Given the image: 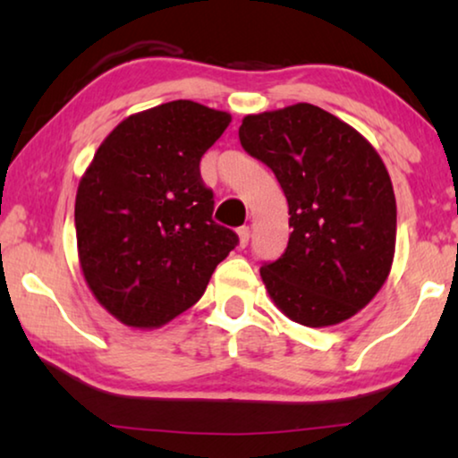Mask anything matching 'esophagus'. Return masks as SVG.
I'll use <instances>...</instances> for the list:
<instances>
[{
	"mask_svg": "<svg viewBox=\"0 0 458 458\" xmlns=\"http://www.w3.org/2000/svg\"><path fill=\"white\" fill-rule=\"evenodd\" d=\"M238 238H241V246L244 249V246L249 244V241H250V228L249 226L238 228Z\"/></svg>",
	"mask_w": 458,
	"mask_h": 458,
	"instance_id": "obj_1",
	"label": "esophagus"
}]
</instances>
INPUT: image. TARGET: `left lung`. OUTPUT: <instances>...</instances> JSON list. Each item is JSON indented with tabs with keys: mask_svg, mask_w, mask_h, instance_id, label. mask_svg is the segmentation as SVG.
Masks as SVG:
<instances>
[{
	"mask_svg": "<svg viewBox=\"0 0 458 458\" xmlns=\"http://www.w3.org/2000/svg\"><path fill=\"white\" fill-rule=\"evenodd\" d=\"M238 138L275 173L289 206L287 249L260 267L271 300L310 328L348 320L394 263L397 209L381 157L311 104L246 115Z\"/></svg>",
	"mask_w": 458,
	"mask_h": 458,
	"instance_id": "1",
	"label": "left lung"
}]
</instances>
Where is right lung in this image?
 Here are the masks:
<instances>
[{
    "instance_id": "add662e5",
    "label": "right lung",
    "mask_w": 458,
    "mask_h": 458,
    "mask_svg": "<svg viewBox=\"0 0 458 458\" xmlns=\"http://www.w3.org/2000/svg\"><path fill=\"white\" fill-rule=\"evenodd\" d=\"M230 114L177 99L120 122L79 183V263L96 300L132 328L190 310L238 244L214 222L199 161Z\"/></svg>"
}]
</instances>
